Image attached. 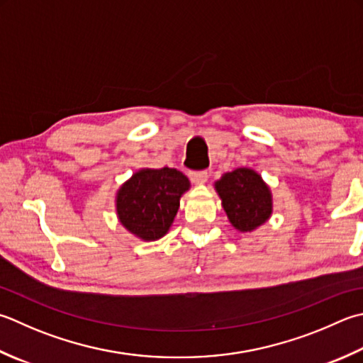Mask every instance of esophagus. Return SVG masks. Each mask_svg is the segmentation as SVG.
Wrapping results in <instances>:
<instances>
[{"instance_id": "34e87169", "label": "esophagus", "mask_w": 363, "mask_h": 363, "mask_svg": "<svg viewBox=\"0 0 363 363\" xmlns=\"http://www.w3.org/2000/svg\"><path fill=\"white\" fill-rule=\"evenodd\" d=\"M190 179H191V182H195V184H204L206 181L209 179V173L208 172H191L190 173Z\"/></svg>"}]
</instances>
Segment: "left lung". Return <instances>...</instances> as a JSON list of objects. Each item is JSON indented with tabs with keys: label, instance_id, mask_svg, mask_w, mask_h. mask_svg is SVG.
Wrapping results in <instances>:
<instances>
[{
	"label": "left lung",
	"instance_id": "obj_1",
	"mask_svg": "<svg viewBox=\"0 0 363 363\" xmlns=\"http://www.w3.org/2000/svg\"><path fill=\"white\" fill-rule=\"evenodd\" d=\"M216 190L231 225L240 233L257 230L272 214L271 189L252 168L225 173L216 182Z\"/></svg>",
	"mask_w": 363,
	"mask_h": 363
}]
</instances>
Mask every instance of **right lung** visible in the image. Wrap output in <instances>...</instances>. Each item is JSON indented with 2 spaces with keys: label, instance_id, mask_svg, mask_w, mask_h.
Segmentation results:
<instances>
[{
  "label": "right lung",
  "instance_id": "right-lung-1",
  "mask_svg": "<svg viewBox=\"0 0 363 363\" xmlns=\"http://www.w3.org/2000/svg\"><path fill=\"white\" fill-rule=\"evenodd\" d=\"M190 187L186 174L174 168H143L124 182L116 194L121 225L143 240L165 236Z\"/></svg>",
  "mask_w": 363,
  "mask_h": 363
}]
</instances>
